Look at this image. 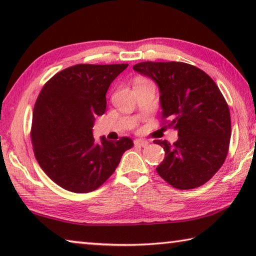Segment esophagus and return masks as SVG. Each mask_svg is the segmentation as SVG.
I'll return each instance as SVG.
<instances>
[{
  "mask_svg": "<svg viewBox=\"0 0 256 256\" xmlns=\"http://www.w3.org/2000/svg\"><path fill=\"white\" fill-rule=\"evenodd\" d=\"M149 144L148 141L146 140H136L134 141V146H146Z\"/></svg>",
  "mask_w": 256,
  "mask_h": 256,
  "instance_id": "esophagus-1",
  "label": "esophagus"
}]
</instances>
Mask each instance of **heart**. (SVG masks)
Segmentation results:
<instances>
[{"mask_svg": "<svg viewBox=\"0 0 256 256\" xmlns=\"http://www.w3.org/2000/svg\"><path fill=\"white\" fill-rule=\"evenodd\" d=\"M138 81H142V80H138Z\"/></svg>", "mask_w": 256, "mask_h": 256, "instance_id": "heart-1", "label": "heart"}]
</instances>
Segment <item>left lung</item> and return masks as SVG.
Listing matches in <instances>:
<instances>
[{
  "mask_svg": "<svg viewBox=\"0 0 256 256\" xmlns=\"http://www.w3.org/2000/svg\"><path fill=\"white\" fill-rule=\"evenodd\" d=\"M133 70L150 78L160 92L166 128L177 131L174 144L154 140L164 150L156 168L178 190L206 183L222 166L232 136L230 112L218 86L204 71L183 62H141Z\"/></svg>",
  "mask_w": 256,
  "mask_h": 256,
  "instance_id": "obj_1",
  "label": "left lung"
}]
</instances>
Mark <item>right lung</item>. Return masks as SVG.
I'll use <instances>...</instances> for the list:
<instances>
[{"label": "right lung", "mask_w": 256, "mask_h": 256, "mask_svg": "<svg viewBox=\"0 0 256 256\" xmlns=\"http://www.w3.org/2000/svg\"><path fill=\"white\" fill-rule=\"evenodd\" d=\"M128 64H78L60 71L42 86L32 112L34 157L50 178L64 190L88 193L110 178L130 138L112 142L92 136L96 116L106 110V94Z\"/></svg>", "instance_id": "right-lung-1"}]
</instances>
